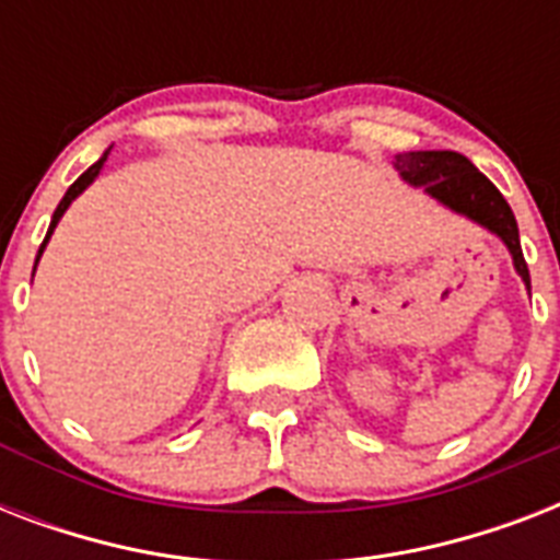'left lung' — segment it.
Masks as SVG:
<instances>
[{
	"mask_svg": "<svg viewBox=\"0 0 560 560\" xmlns=\"http://www.w3.org/2000/svg\"><path fill=\"white\" fill-rule=\"evenodd\" d=\"M395 168L409 186H424V191L444 202L447 209L477 220L479 226L491 229L494 235L503 237V244L509 246L514 258V267L526 281V288L532 290L529 267L523 258L512 206L505 202L503 194L497 191V186L486 174L474 168L468 156L456 151H409L395 156Z\"/></svg>",
	"mask_w": 560,
	"mask_h": 560,
	"instance_id": "left-lung-1",
	"label": "left lung"
}]
</instances>
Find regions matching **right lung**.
Segmentation results:
<instances>
[{"label": "right lung", "mask_w": 560, "mask_h": 560, "mask_svg": "<svg viewBox=\"0 0 560 560\" xmlns=\"http://www.w3.org/2000/svg\"><path fill=\"white\" fill-rule=\"evenodd\" d=\"M107 153H109V151H104V156H101V160H98V162H95V165H92V168H86V171H83L81 177L74 179L72 186H69V191H66V194H63V200H60V206H57V209H55V218H51V226H48V232H46V241H43V244H39L37 261H39V255H43V249H46V244H48V237H51V232H55V226H57V220L63 218V211H66V209H69V202H72V200H74V197H78V194H81V191H83V188L90 186L92 179L98 177V171H101V165H104V162H107ZM34 270H37V264H34Z\"/></svg>", "instance_id": "right-lung-1"}]
</instances>
